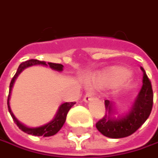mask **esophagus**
I'll list each match as a JSON object with an SVG mask.
<instances>
[{
  "instance_id": "34e87169",
  "label": "esophagus",
  "mask_w": 158,
  "mask_h": 158,
  "mask_svg": "<svg viewBox=\"0 0 158 158\" xmlns=\"http://www.w3.org/2000/svg\"><path fill=\"white\" fill-rule=\"evenodd\" d=\"M93 96L94 93L92 91H88L86 95L84 96V98H83V100L85 101V102H89L92 98H93Z\"/></svg>"
}]
</instances>
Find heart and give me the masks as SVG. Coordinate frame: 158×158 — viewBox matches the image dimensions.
Instances as JSON below:
<instances>
[{
  "label": "heart",
  "mask_w": 158,
  "mask_h": 158,
  "mask_svg": "<svg viewBox=\"0 0 158 158\" xmlns=\"http://www.w3.org/2000/svg\"><path fill=\"white\" fill-rule=\"evenodd\" d=\"M128 75L129 71L127 69L122 67H112L100 73L97 78V81L100 83L111 84L119 79L127 78Z\"/></svg>",
  "instance_id": "1"
}]
</instances>
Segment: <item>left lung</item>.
Listing matches in <instances>:
<instances>
[{
  "instance_id": "obj_1",
  "label": "left lung",
  "mask_w": 158,
  "mask_h": 158,
  "mask_svg": "<svg viewBox=\"0 0 158 158\" xmlns=\"http://www.w3.org/2000/svg\"><path fill=\"white\" fill-rule=\"evenodd\" d=\"M143 85L129 111L116 118L113 116V104L105 100L106 115L96 123L98 130L110 138H122L130 136L148 118L153 107V89L151 81L143 68Z\"/></svg>"
}]
</instances>
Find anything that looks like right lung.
I'll use <instances>...</instances> for the list:
<instances>
[{"instance_id":"right-lung-1","label":"right lung","mask_w":158,"mask_h":158,"mask_svg":"<svg viewBox=\"0 0 158 158\" xmlns=\"http://www.w3.org/2000/svg\"><path fill=\"white\" fill-rule=\"evenodd\" d=\"M33 65H44V66H50L52 69H55V70H58V71H62L63 69V65L58 64V63H52V62H48V64H46L45 61H40V60H29L25 62H22L21 65L19 66L18 69H17V72L15 73L14 77L12 78L11 81H10V90H9V96H8V109H9V112L13 119L14 123L19 127L20 129H22L23 132L29 134V135H32V136H50L57 134L60 129L62 127V126L64 125L65 121H66V118H67V114L69 112V110L71 108V107L76 103V102H66L60 105V107L59 108L55 118L53 120H51L49 122L48 124L46 125H43L41 127H28L24 125H22L21 122L18 121V119L14 117L13 113L11 112L10 108V105H9V100H10V96L11 93V89H12V86L14 84V81L15 79H17L18 75L22 72V70L28 67H31V66H33Z\"/></svg>"}]
</instances>
